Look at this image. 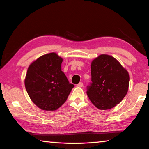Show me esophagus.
Returning <instances> with one entry per match:
<instances>
[{"label": "esophagus", "instance_id": "1", "mask_svg": "<svg viewBox=\"0 0 149 149\" xmlns=\"http://www.w3.org/2000/svg\"><path fill=\"white\" fill-rule=\"evenodd\" d=\"M77 86H78V87H83V83H82V82H81V83H78L77 84Z\"/></svg>", "mask_w": 149, "mask_h": 149}]
</instances>
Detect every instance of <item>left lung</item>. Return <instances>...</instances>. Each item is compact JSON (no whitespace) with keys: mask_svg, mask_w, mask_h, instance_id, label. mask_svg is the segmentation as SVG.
<instances>
[{"mask_svg":"<svg viewBox=\"0 0 149 149\" xmlns=\"http://www.w3.org/2000/svg\"><path fill=\"white\" fill-rule=\"evenodd\" d=\"M91 83L87 86V95L93 105L101 110L111 109L127 93L129 75L113 57L102 54L91 65Z\"/></svg>","mask_w":149,"mask_h":149,"instance_id":"1","label":"left lung"}]
</instances>
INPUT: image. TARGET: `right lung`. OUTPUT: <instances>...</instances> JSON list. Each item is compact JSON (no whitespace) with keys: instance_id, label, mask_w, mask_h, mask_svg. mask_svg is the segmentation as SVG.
Returning <instances> with one entry per match:
<instances>
[{"instance_id":"1","label":"right lung","mask_w":149,"mask_h":149,"mask_svg":"<svg viewBox=\"0 0 149 149\" xmlns=\"http://www.w3.org/2000/svg\"><path fill=\"white\" fill-rule=\"evenodd\" d=\"M63 59L49 53L29 66L25 86L31 99L40 109L54 111L64 104L74 85L61 71Z\"/></svg>"}]
</instances>
